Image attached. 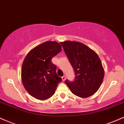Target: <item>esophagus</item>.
<instances>
[{
  "label": "esophagus",
  "mask_w": 124,
  "mask_h": 124,
  "mask_svg": "<svg viewBox=\"0 0 124 124\" xmlns=\"http://www.w3.org/2000/svg\"><path fill=\"white\" fill-rule=\"evenodd\" d=\"M66 76H62V81H64L65 80H66Z\"/></svg>",
  "instance_id": "34e87169"
}]
</instances>
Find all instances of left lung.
I'll return each mask as SVG.
<instances>
[{"label":"left lung","instance_id":"obj_1","mask_svg":"<svg viewBox=\"0 0 124 124\" xmlns=\"http://www.w3.org/2000/svg\"><path fill=\"white\" fill-rule=\"evenodd\" d=\"M71 64L76 78L65 83L73 94L80 98L94 95L104 77V69L98 54L85 44L74 41L60 42Z\"/></svg>","mask_w":124,"mask_h":124}]
</instances>
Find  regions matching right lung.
I'll use <instances>...</instances> for the list:
<instances>
[{
    "instance_id": "add662e5",
    "label": "right lung",
    "mask_w": 124,
    "mask_h": 124,
    "mask_svg": "<svg viewBox=\"0 0 124 124\" xmlns=\"http://www.w3.org/2000/svg\"><path fill=\"white\" fill-rule=\"evenodd\" d=\"M62 46L56 41H47L31 49L22 64L21 78L26 91L32 97L46 100L55 93L62 78L57 74L51 58L59 53Z\"/></svg>"
}]
</instances>
